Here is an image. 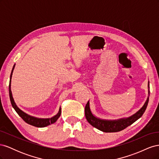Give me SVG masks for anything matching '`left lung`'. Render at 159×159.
Instances as JSON below:
<instances>
[{"label":"left lung","instance_id":"8db88e82","mask_svg":"<svg viewBox=\"0 0 159 159\" xmlns=\"http://www.w3.org/2000/svg\"><path fill=\"white\" fill-rule=\"evenodd\" d=\"M149 81L148 83V98L146 100L145 104L143 106L139 109L137 113L133 114L131 116L129 117H124L119 119L115 120H107L102 119L95 117L92 113L89 107V101L87 103L85 107V115L86 119L89 122L90 125L93 127H95L100 131L105 133H112V132H118L122 131L124 129L127 128L128 126L131 125L134 122H135L137 120L141 117L144 112L147 109V105L148 103L149 99V94H150V91H149Z\"/></svg>","mask_w":159,"mask_h":159}]
</instances>
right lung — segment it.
Listing matches in <instances>:
<instances>
[{"instance_id":"1","label":"right lung","mask_w":159,"mask_h":159,"mask_svg":"<svg viewBox=\"0 0 159 159\" xmlns=\"http://www.w3.org/2000/svg\"><path fill=\"white\" fill-rule=\"evenodd\" d=\"M14 67H15V64L14 65L11 74V77H10V82H9V96H10V99H11V102L12 104V107L14 109V110L16 111V112L18 114L19 116H20L24 121H25L26 123L28 124L31 125L32 126H34L36 127H44L48 125H50L54 123L57 119H58L61 115V107L59 109V111L56 115H54V117H52L51 118H37L35 117L31 116V115H28L26 113H25L22 111L20 109H19L16 104L14 102V100L12 97V91H11V79H12V72L14 69Z\"/></svg>"}]
</instances>
